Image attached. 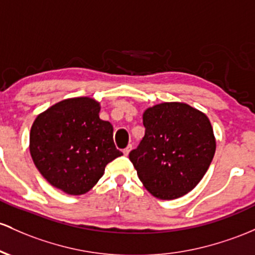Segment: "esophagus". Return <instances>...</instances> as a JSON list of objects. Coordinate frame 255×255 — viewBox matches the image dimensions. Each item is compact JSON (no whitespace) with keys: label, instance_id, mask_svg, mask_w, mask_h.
Returning <instances> with one entry per match:
<instances>
[{"label":"esophagus","instance_id":"esophagus-1","mask_svg":"<svg viewBox=\"0 0 255 255\" xmlns=\"http://www.w3.org/2000/svg\"><path fill=\"white\" fill-rule=\"evenodd\" d=\"M130 150H132V145H128V146L126 147L125 150H123V153H125V155L127 156L128 153H129V151H130Z\"/></svg>","mask_w":255,"mask_h":255}]
</instances>
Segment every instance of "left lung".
Returning a JSON list of instances; mask_svg holds the SVG:
<instances>
[{
  "label": "left lung",
  "instance_id": "1",
  "mask_svg": "<svg viewBox=\"0 0 255 255\" xmlns=\"http://www.w3.org/2000/svg\"><path fill=\"white\" fill-rule=\"evenodd\" d=\"M142 125L145 135L129 159L145 189L159 200L191 191L215 152L208 117L185 103H162L145 110Z\"/></svg>",
  "mask_w": 255,
  "mask_h": 255
}]
</instances>
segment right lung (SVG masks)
I'll return each mask as SVG.
<instances>
[{
    "label": "right lung",
    "instance_id": "right-lung-1",
    "mask_svg": "<svg viewBox=\"0 0 255 255\" xmlns=\"http://www.w3.org/2000/svg\"><path fill=\"white\" fill-rule=\"evenodd\" d=\"M100 104L88 97L61 100L38 115L30 130V153L52 186L68 195L88 192L106 164L122 152L114 128L99 119Z\"/></svg>",
    "mask_w": 255,
    "mask_h": 255
}]
</instances>
